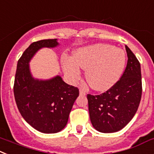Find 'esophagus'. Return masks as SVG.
I'll return each mask as SVG.
<instances>
[{
  "instance_id": "esophagus-1",
  "label": "esophagus",
  "mask_w": 154,
  "mask_h": 154,
  "mask_svg": "<svg viewBox=\"0 0 154 154\" xmlns=\"http://www.w3.org/2000/svg\"><path fill=\"white\" fill-rule=\"evenodd\" d=\"M80 94H81V95H85L86 94V92H85V90H83V89H80Z\"/></svg>"
}]
</instances>
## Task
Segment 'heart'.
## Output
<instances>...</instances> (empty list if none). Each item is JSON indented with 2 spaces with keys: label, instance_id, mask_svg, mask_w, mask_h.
Returning a JSON list of instances; mask_svg holds the SVG:
<instances>
[{
  "label": "heart",
  "instance_id": "b5f03b06",
  "mask_svg": "<svg viewBox=\"0 0 154 154\" xmlns=\"http://www.w3.org/2000/svg\"><path fill=\"white\" fill-rule=\"evenodd\" d=\"M126 64L125 52L109 44H95L78 49L74 60H63V69L69 80L80 79L81 67L87 68L86 77L94 90H109L122 75Z\"/></svg>",
  "mask_w": 154,
  "mask_h": 154
}]
</instances>
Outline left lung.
I'll list each match as a JSON object with an SVG mask.
<instances>
[{"label":"left lung","instance_id":"8db88e82","mask_svg":"<svg viewBox=\"0 0 154 154\" xmlns=\"http://www.w3.org/2000/svg\"><path fill=\"white\" fill-rule=\"evenodd\" d=\"M126 67L114 86L98 95L87 94L90 119L101 133H115L129 123L140 105L142 96L140 63L127 45Z\"/></svg>","mask_w":154,"mask_h":154}]
</instances>
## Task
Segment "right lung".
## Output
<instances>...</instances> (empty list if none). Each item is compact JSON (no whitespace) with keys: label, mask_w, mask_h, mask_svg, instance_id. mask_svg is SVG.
<instances>
[{"label":"right lung","mask_w":154,"mask_h":154,"mask_svg":"<svg viewBox=\"0 0 154 154\" xmlns=\"http://www.w3.org/2000/svg\"><path fill=\"white\" fill-rule=\"evenodd\" d=\"M57 38L34 42L18 61L14 95L18 111L30 125L43 133H56L67 123L69 112L79 95L77 87L64 82L60 76L38 81L31 76L29 62L38 49L55 47Z\"/></svg>","instance_id":"1"}]
</instances>
